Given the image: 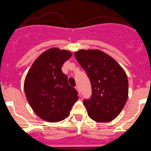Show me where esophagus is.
Returning a JSON list of instances; mask_svg holds the SVG:
<instances>
[{
    "mask_svg": "<svg viewBox=\"0 0 151 151\" xmlns=\"http://www.w3.org/2000/svg\"><path fill=\"white\" fill-rule=\"evenodd\" d=\"M75 88H76V90H77V91H78V94L80 95V90H79V87H78V86H76V87H75Z\"/></svg>",
    "mask_w": 151,
    "mask_h": 151,
    "instance_id": "esophagus-1",
    "label": "esophagus"
}]
</instances>
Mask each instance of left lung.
I'll use <instances>...</instances> for the list:
<instances>
[{"mask_svg": "<svg viewBox=\"0 0 151 151\" xmlns=\"http://www.w3.org/2000/svg\"><path fill=\"white\" fill-rule=\"evenodd\" d=\"M75 57L91 83V98L83 101L88 116L98 122L116 119L128 97V80L124 69L99 50H78Z\"/></svg>", "mask_w": 151, "mask_h": 151, "instance_id": "1", "label": "left lung"}]
</instances>
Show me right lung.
Returning a JSON list of instances; mask_svg holds the SVG:
<instances>
[{
	"instance_id": "1",
	"label": "right lung",
	"mask_w": 151,
	"mask_h": 151,
	"mask_svg": "<svg viewBox=\"0 0 151 151\" xmlns=\"http://www.w3.org/2000/svg\"><path fill=\"white\" fill-rule=\"evenodd\" d=\"M71 52L50 48L41 54L29 70L24 92L32 109L41 119L57 122L68 117L78 100V92L68 84L61 67Z\"/></svg>"
}]
</instances>
